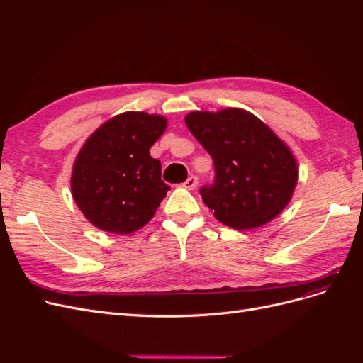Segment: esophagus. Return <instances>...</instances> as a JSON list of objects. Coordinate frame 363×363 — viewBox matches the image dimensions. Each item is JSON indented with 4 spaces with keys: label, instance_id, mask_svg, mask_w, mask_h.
Instances as JSON below:
<instances>
[{
    "label": "esophagus",
    "instance_id": "34e87169",
    "mask_svg": "<svg viewBox=\"0 0 363 363\" xmlns=\"http://www.w3.org/2000/svg\"><path fill=\"white\" fill-rule=\"evenodd\" d=\"M196 184H199V177H196V175H191V177L183 183L184 188H186V189H189V191L195 189V188H196Z\"/></svg>",
    "mask_w": 363,
    "mask_h": 363
}]
</instances>
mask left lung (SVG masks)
<instances>
[{"instance_id": "8db88e82", "label": "left lung", "mask_w": 363, "mask_h": 363, "mask_svg": "<svg viewBox=\"0 0 363 363\" xmlns=\"http://www.w3.org/2000/svg\"><path fill=\"white\" fill-rule=\"evenodd\" d=\"M186 125L213 159L215 179L200 189L219 223L250 230L269 223L291 201L298 167L286 144L252 113L191 112Z\"/></svg>"}]
</instances>
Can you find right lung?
<instances>
[{
  "label": "right lung",
  "mask_w": 363,
  "mask_h": 363,
  "mask_svg": "<svg viewBox=\"0 0 363 363\" xmlns=\"http://www.w3.org/2000/svg\"><path fill=\"white\" fill-rule=\"evenodd\" d=\"M167 118L125 112L108 119L84 142L71 177L72 196L89 221L128 235L155 216L169 186L150 148L163 135Z\"/></svg>",
  "instance_id": "add662e5"
}]
</instances>
